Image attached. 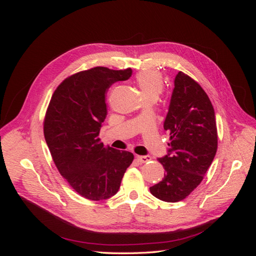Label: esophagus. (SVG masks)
Returning <instances> with one entry per match:
<instances>
[{"instance_id":"34e87169","label":"esophagus","mask_w":256,"mask_h":256,"mask_svg":"<svg viewBox=\"0 0 256 256\" xmlns=\"http://www.w3.org/2000/svg\"><path fill=\"white\" fill-rule=\"evenodd\" d=\"M136 159L141 162V164H146V162L150 161V156L148 154H146V156H136Z\"/></svg>"}]
</instances>
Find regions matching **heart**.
<instances>
[{
	"label": "heart",
	"mask_w": 256,
	"mask_h": 256,
	"mask_svg": "<svg viewBox=\"0 0 256 256\" xmlns=\"http://www.w3.org/2000/svg\"><path fill=\"white\" fill-rule=\"evenodd\" d=\"M138 88L140 90L143 97L146 96H158L164 90V79L159 72L148 69L143 70L136 74V78Z\"/></svg>",
	"instance_id": "1"
}]
</instances>
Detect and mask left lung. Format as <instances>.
<instances>
[{"mask_svg":"<svg viewBox=\"0 0 256 256\" xmlns=\"http://www.w3.org/2000/svg\"><path fill=\"white\" fill-rule=\"evenodd\" d=\"M164 128L170 134V148L158 161L166 173L150 188L157 198L168 203L187 198L203 180L218 147L214 106L205 90L180 72L174 80Z\"/></svg>","mask_w":256,"mask_h":256,"instance_id":"left-lung-1","label":"left lung"}]
</instances>
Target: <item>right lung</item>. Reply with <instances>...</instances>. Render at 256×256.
Segmentation results:
<instances>
[{"instance_id":"1","label":"right lung","mask_w":256,"mask_h":256,"mask_svg":"<svg viewBox=\"0 0 256 256\" xmlns=\"http://www.w3.org/2000/svg\"><path fill=\"white\" fill-rule=\"evenodd\" d=\"M132 70L94 67L68 76L53 92L44 134L58 172L80 196L106 200L118 193L134 154L104 147L99 132L106 116V92Z\"/></svg>"}]
</instances>
